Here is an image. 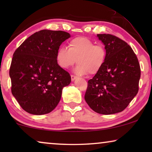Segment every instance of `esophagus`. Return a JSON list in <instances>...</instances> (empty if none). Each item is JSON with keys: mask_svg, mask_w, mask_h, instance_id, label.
Here are the masks:
<instances>
[{"mask_svg": "<svg viewBox=\"0 0 152 152\" xmlns=\"http://www.w3.org/2000/svg\"><path fill=\"white\" fill-rule=\"evenodd\" d=\"M77 78V77L76 76H75V75H71V80L72 81V82H73V81L75 80Z\"/></svg>", "mask_w": 152, "mask_h": 152, "instance_id": "esophagus-1", "label": "esophagus"}]
</instances>
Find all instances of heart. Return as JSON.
<instances>
[{"instance_id":"heart-1","label":"heart","mask_w":152,"mask_h":152,"mask_svg":"<svg viewBox=\"0 0 152 152\" xmlns=\"http://www.w3.org/2000/svg\"><path fill=\"white\" fill-rule=\"evenodd\" d=\"M107 59V51L102 45L95 44L86 37H79L70 40L68 49L60 47L56 60L60 67L68 69L78 64L75 71L79 75H95L103 67Z\"/></svg>"}]
</instances>
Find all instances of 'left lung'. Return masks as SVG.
<instances>
[{
	"label": "left lung",
	"instance_id": "left-lung-1",
	"mask_svg": "<svg viewBox=\"0 0 152 152\" xmlns=\"http://www.w3.org/2000/svg\"><path fill=\"white\" fill-rule=\"evenodd\" d=\"M107 51L102 69L88 81L84 99L91 109L103 115L123 111L138 91L140 68L132 48L109 34H97Z\"/></svg>",
	"mask_w": 152,
	"mask_h": 152
}]
</instances>
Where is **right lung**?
I'll return each mask as SVG.
<instances>
[{"label": "right lung", "mask_w": 152, "mask_h": 152, "mask_svg": "<svg viewBox=\"0 0 152 152\" xmlns=\"http://www.w3.org/2000/svg\"><path fill=\"white\" fill-rule=\"evenodd\" d=\"M70 37L64 31L40 30L14 52L10 68L12 93L28 113L51 112L61 99L62 89L70 84V74L56 60L57 50Z\"/></svg>", "instance_id": "right-lung-1"}]
</instances>
